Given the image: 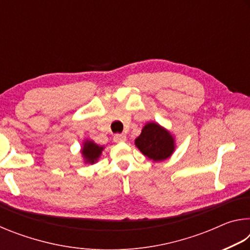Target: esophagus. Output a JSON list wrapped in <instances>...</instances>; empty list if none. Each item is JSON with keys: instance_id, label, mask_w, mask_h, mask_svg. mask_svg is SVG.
<instances>
[{"instance_id": "1", "label": "esophagus", "mask_w": 250, "mask_h": 250, "mask_svg": "<svg viewBox=\"0 0 250 250\" xmlns=\"http://www.w3.org/2000/svg\"><path fill=\"white\" fill-rule=\"evenodd\" d=\"M126 140V135L125 133H117L113 135V141L115 142H125Z\"/></svg>"}]
</instances>
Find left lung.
Masks as SVG:
<instances>
[{"label": "left lung", "instance_id": "8db88e82", "mask_svg": "<svg viewBox=\"0 0 250 250\" xmlns=\"http://www.w3.org/2000/svg\"><path fill=\"white\" fill-rule=\"evenodd\" d=\"M134 143L143 155L154 162L170 158L175 149L173 135L156 122H147Z\"/></svg>", "mask_w": 250, "mask_h": 250}]
</instances>
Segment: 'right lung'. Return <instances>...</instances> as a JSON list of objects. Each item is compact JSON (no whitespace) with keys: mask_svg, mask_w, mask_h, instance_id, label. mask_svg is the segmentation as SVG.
I'll return each mask as SVG.
<instances>
[{"mask_svg":"<svg viewBox=\"0 0 250 250\" xmlns=\"http://www.w3.org/2000/svg\"><path fill=\"white\" fill-rule=\"evenodd\" d=\"M104 146H100L96 145L94 141L86 140L83 145L82 149V154L83 156V160L86 163L94 164L98 161L99 156L103 153Z\"/></svg>","mask_w":250,"mask_h":250,"instance_id":"right-lung-1","label":"right lung"}]
</instances>
